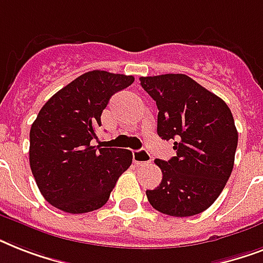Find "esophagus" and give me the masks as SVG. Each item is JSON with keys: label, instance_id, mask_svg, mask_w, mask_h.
I'll return each mask as SVG.
<instances>
[{"label": "esophagus", "instance_id": "1", "mask_svg": "<svg viewBox=\"0 0 263 263\" xmlns=\"http://www.w3.org/2000/svg\"><path fill=\"white\" fill-rule=\"evenodd\" d=\"M132 160L135 165H144L152 162V156L148 154V152L142 148V150H136L132 153Z\"/></svg>", "mask_w": 263, "mask_h": 263}]
</instances>
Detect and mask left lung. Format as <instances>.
<instances>
[{"mask_svg":"<svg viewBox=\"0 0 263 263\" xmlns=\"http://www.w3.org/2000/svg\"><path fill=\"white\" fill-rule=\"evenodd\" d=\"M158 107L157 132L175 140L176 157L156 160L162 180L146 195L153 208L173 217L204 212L232 173L237 131L228 105L183 73L140 78Z\"/></svg>","mask_w":263,"mask_h":263,"instance_id":"obj_1","label":"left lung"}]
</instances>
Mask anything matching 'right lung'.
Listing matches in <instances>:
<instances>
[{"mask_svg":"<svg viewBox=\"0 0 263 263\" xmlns=\"http://www.w3.org/2000/svg\"><path fill=\"white\" fill-rule=\"evenodd\" d=\"M134 76L91 71L57 91L39 110L30 131V166L43 198L65 213L102 208L132 164L124 148L92 146L101 115Z\"/></svg>","mask_w":263,"mask_h":263,"instance_id":"right-lung-1","label":"right lung"}]
</instances>
